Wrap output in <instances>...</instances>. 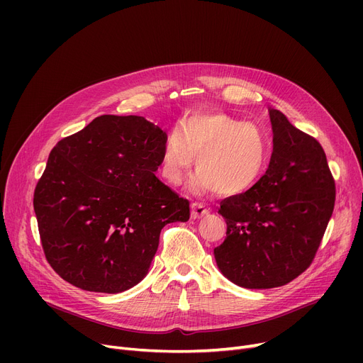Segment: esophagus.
<instances>
[{
	"label": "esophagus",
	"mask_w": 363,
	"mask_h": 363,
	"mask_svg": "<svg viewBox=\"0 0 363 363\" xmlns=\"http://www.w3.org/2000/svg\"><path fill=\"white\" fill-rule=\"evenodd\" d=\"M207 213H208V208L204 204H201V203H193L191 204V218L193 219H200Z\"/></svg>",
	"instance_id": "34e87169"
}]
</instances>
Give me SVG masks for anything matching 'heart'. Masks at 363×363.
<instances>
[{
  "label": "heart",
  "mask_w": 363,
  "mask_h": 363,
  "mask_svg": "<svg viewBox=\"0 0 363 363\" xmlns=\"http://www.w3.org/2000/svg\"><path fill=\"white\" fill-rule=\"evenodd\" d=\"M199 172L189 184L197 196L216 191L235 197L252 189L268 164L264 132L225 113H196L167 133L160 172L170 185H181L196 163Z\"/></svg>",
  "instance_id": "heart-1"
}]
</instances>
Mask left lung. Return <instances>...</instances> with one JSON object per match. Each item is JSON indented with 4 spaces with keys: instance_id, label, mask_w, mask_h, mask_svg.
<instances>
[{
    "instance_id": "left-lung-1",
    "label": "left lung",
    "mask_w": 363,
    "mask_h": 363,
    "mask_svg": "<svg viewBox=\"0 0 363 363\" xmlns=\"http://www.w3.org/2000/svg\"><path fill=\"white\" fill-rule=\"evenodd\" d=\"M272 156L249 191L225 199L226 238L215 249L225 278L250 290L289 284L312 263L333 216L335 184L325 151L269 108Z\"/></svg>"
}]
</instances>
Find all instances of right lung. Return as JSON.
<instances>
[{
	"mask_svg": "<svg viewBox=\"0 0 363 363\" xmlns=\"http://www.w3.org/2000/svg\"><path fill=\"white\" fill-rule=\"evenodd\" d=\"M166 132L143 116L103 114L51 150L33 208L51 268L86 291L116 294L148 274L163 226L189 219L164 185Z\"/></svg>",
	"mask_w": 363,
	"mask_h": 363,
	"instance_id": "add662e5",
	"label": "right lung"
}]
</instances>
